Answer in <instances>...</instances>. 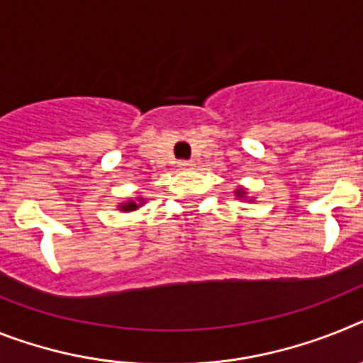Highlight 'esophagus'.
<instances>
[{"label": "esophagus", "instance_id": "34e87169", "mask_svg": "<svg viewBox=\"0 0 363 363\" xmlns=\"http://www.w3.org/2000/svg\"><path fill=\"white\" fill-rule=\"evenodd\" d=\"M179 167H181V169H191V167H194V162H191V160H181V162H179Z\"/></svg>", "mask_w": 363, "mask_h": 363}]
</instances>
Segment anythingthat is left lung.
<instances>
[{
    "label": "left lung",
    "instance_id": "obj_1",
    "mask_svg": "<svg viewBox=\"0 0 363 363\" xmlns=\"http://www.w3.org/2000/svg\"><path fill=\"white\" fill-rule=\"evenodd\" d=\"M234 194H236V197H240V199H243V197L247 196V191L243 190V188H238V190L234 191Z\"/></svg>",
    "mask_w": 363,
    "mask_h": 363
}]
</instances>
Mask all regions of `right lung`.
Here are the masks:
<instances>
[{
    "label": "right lung",
    "instance_id": "obj_1",
    "mask_svg": "<svg viewBox=\"0 0 363 363\" xmlns=\"http://www.w3.org/2000/svg\"><path fill=\"white\" fill-rule=\"evenodd\" d=\"M140 203H135V201H129V203H121L120 205V210H123V212H130V210H136L138 206H142V203H144V199L142 197H138Z\"/></svg>",
    "mask_w": 363,
    "mask_h": 363
}]
</instances>
